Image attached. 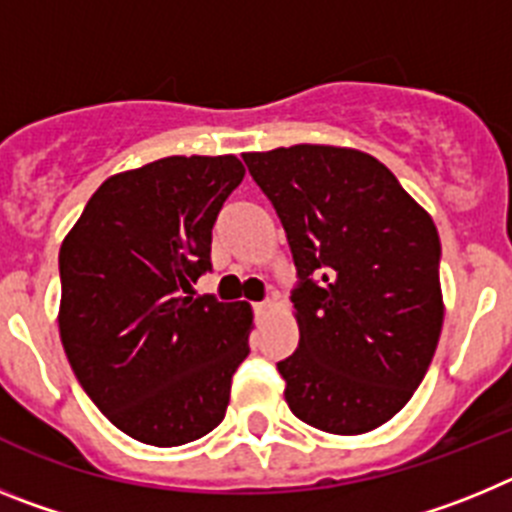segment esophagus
<instances>
[{"label":"esophagus","instance_id":"esophagus-1","mask_svg":"<svg viewBox=\"0 0 512 512\" xmlns=\"http://www.w3.org/2000/svg\"><path fill=\"white\" fill-rule=\"evenodd\" d=\"M253 310L259 312V315H269V312H274L277 310V300H264V302H256V305H253Z\"/></svg>","mask_w":512,"mask_h":512}]
</instances>
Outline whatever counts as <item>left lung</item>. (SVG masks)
<instances>
[{
    "mask_svg": "<svg viewBox=\"0 0 512 512\" xmlns=\"http://www.w3.org/2000/svg\"><path fill=\"white\" fill-rule=\"evenodd\" d=\"M243 161L277 210L302 279L292 295L300 346L277 364L284 400L318 431H374L408 405L441 336L433 217L356 148L300 143Z\"/></svg>",
    "mask_w": 512,
    "mask_h": 512,
    "instance_id": "obj_1",
    "label": "left lung"
}]
</instances>
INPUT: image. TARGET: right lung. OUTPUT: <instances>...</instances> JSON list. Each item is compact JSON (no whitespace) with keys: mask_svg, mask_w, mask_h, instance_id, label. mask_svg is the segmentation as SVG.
I'll return each instance as SVG.
<instances>
[{"mask_svg":"<svg viewBox=\"0 0 512 512\" xmlns=\"http://www.w3.org/2000/svg\"><path fill=\"white\" fill-rule=\"evenodd\" d=\"M235 156H169L104 179L58 253V333L76 379L115 428L158 449L225 418L248 356V302L194 297Z\"/></svg>","mask_w":512,"mask_h":512,"instance_id":"right-lung-1","label":"right lung"}]
</instances>
